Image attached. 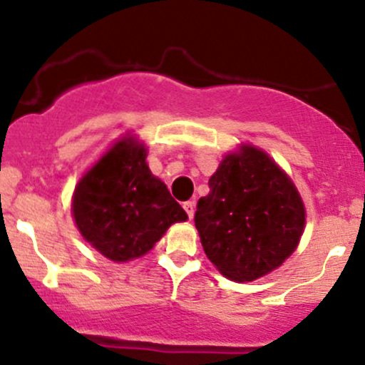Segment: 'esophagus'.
<instances>
[{
  "instance_id": "1",
  "label": "esophagus",
  "mask_w": 365,
  "mask_h": 365,
  "mask_svg": "<svg viewBox=\"0 0 365 365\" xmlns=\"http://www.w3.org/2000/svg\"><path fill=\"white\" fill-rule=\"evenodd\" d=\"M194 208H196L194 201H185V203H183V210H185V212H187L189 219H192V217H194Z\"/></svg>"
}]
</instances>
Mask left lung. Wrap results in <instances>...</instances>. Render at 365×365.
<instances>
[{
	"label": "left lung",
	"mask_w": 365,
	"mask_h": 365,
	"mask_svg": "<svg viewBox=\"0 0 365 365\" xmlns=\"http://www.w3.org/2000/svg\"><path fill=\"white\" fill-rule=\"evenodd\" d=\"M208 187V196L197 201L194 222L220 274L251 282L292 256L304 231V203L267 153L242 146L224 157Z\"/></svg>",
	"instance_id": "left-lung-1"
}]
</instances>
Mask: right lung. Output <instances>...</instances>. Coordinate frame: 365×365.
<instances>
[{
    "instance_id": "obj_1",
    "label": "right lung",
    "mask_w": 365,
    "mask_h": 365,
    "mask_svg": "<svg viewBox=\"0 0 365 365\" xmlns=\"http://www.w3.org/2000/svg\"><path fill=\"white\" fill-rule=\"evenodd\" d=\"M72 212L81 235L113 261L143 256L173 222L187 220L146 165V148L132 138L116 143L81 178Z\"/></svg>"
}]
</instances>
